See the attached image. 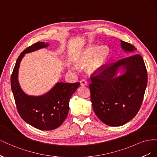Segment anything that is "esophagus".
Returning <instances> with one entry per match:
<instances>
[{"label": "esophagus", "instance_id": "34e87169", "mask_svg": "<svg viewBox=\"0 0 157 157\" xmlns=\"http://www.w3.org/2000/svg\"><path fill=\"white\" fill-rule=\"evenodd\" d=\"M80 85H81V86H86V85L88 84L87 81H86V80H84V79H82V80L80 81Z\"/></svg>", "mask_w": 157, "mask_h": 157}]
</instances>
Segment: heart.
Segmentation results:
<instances>
[{"mask_svg": "<svg viewBox=\"0 0 157 157\" xmlns=\"http://www.w3.org/2000/svg\"><path fill=\"white\" fill-rule=\"evenodd\" d=\"M110 54V50L107 46L90 45L78 52L75 61L78 65H85L88 63V71L95 72L101 69L107 63Z\"/></svg>", "mask_w": 157, "mask_h": 157, "instance_id": "obj_1", "label": "heart"}]
</instances>
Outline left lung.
<instances>
[{
    "label": "left lung",
    "instance_id": "8db88e82",
    "mask_svg": "<svg viewBox=\"0 0 157 157\" xmlns=\"http://www.w3.org/2000/svg\"><path fill=\"white\" fill-rule=\"evenodd\" d=\"M126 52L136 50L131 44L121 40ZM120 68L123 73L117 76ZM92 75L89 85L94 111L104 124L119 126L126 124L139 111L147 84L144 59L134 54L107 64Z\"/></svg>",
    "mask_w": 157,
    "mask_h": 157
}]
</instances>
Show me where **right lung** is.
I'll return each mask as SVG.
<instances>
[{"label": "right lung", "instance_id": "right-lung-1", "mask_svg": "<svg viewBox=\"0 0 157 157\" xmlns=\"http://www.w3.org/2000/svg\"><path fill=\"white\" fill-rule=\"evenodd\" d=\"M48 43L38 42L22 52L17 59L11 77V88L17 111L23 120L41 130L58 128L68 115L71 96L79 82H57L49 92L39 96H29L23 91L18 82V70L25 54L46 48Z\"/></svg>", "mask_w": 157, "mask_h": 157}]
</instances>
